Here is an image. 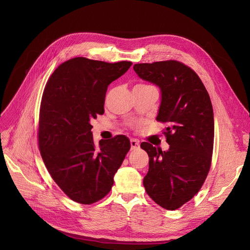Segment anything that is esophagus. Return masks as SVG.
<instances>
[{
  "instance_id": "1",
  "label": "esophagus",
  "mask_w": 250,
  "mask_h": 250,
  "mask_svg": "<svg viewBox=\"0 0 250 250\" xmlns=\"http://www.w3.org/2000/svg\"><path fill=\"white\" fill-rule=\"evenodd\" d=\"M130 146H131V149H132V150L137 149V148L139 147V141L136 140V139H134V138L130 139Z\"/></svg>"
}]
</instances>
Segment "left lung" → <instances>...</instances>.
<instances>
[{
    "mask_svg": "<svg viewBox=\"0 0 250 250\" xmlns=\"http://www.w3.org/2000/svg\"><path fill=\"white\" fill-rule=\"evenodd\" d=\"M133 70L160 89L156 120L169 125L164 132L168 150L140 145L149 157L144 186L157 205L173 210L199 192L208 173L215 133L211 102L199 76L181 62L140 63Z\"/></svg>",
    "mask_w": 250,
    "mask_h": 250,
    "instance_id": "left-lung-1",
    "label": "left lung"
}]
</instances>
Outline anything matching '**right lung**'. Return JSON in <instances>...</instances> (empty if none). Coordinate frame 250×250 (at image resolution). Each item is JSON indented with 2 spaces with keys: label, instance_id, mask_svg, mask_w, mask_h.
Returning a JSON list of instances; mask_svg holds the SVG:
<instances>
[{
  "label": "right lung",
  "instance_id": "right-lung-1",
  "mask_svg": "<svg viewBox=\"0 0 250 250\" xmlns=\"http://www.w3.org/2000/svg\"><path fill=\"white\" fill-rule=\"evenodd\" d=\"M75 57L59 65L42 99L39 142L43 162L60 189L77 203L103 199L130 148L125 135L101 139L96 147L91 121L104 114L108 86L131 66Z\"/></svg>",
  "mask_w": 250,
  "mask_h": 250
}]
</instances>
